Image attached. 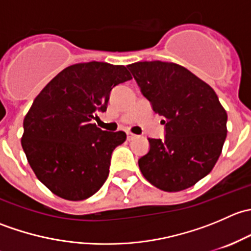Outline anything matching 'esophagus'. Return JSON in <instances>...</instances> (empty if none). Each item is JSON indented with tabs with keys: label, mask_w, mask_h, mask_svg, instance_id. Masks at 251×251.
<instances>
[{
	"label": "esophagus",
	"mask_w": 251,
	"mask_h": 251,
	"mask_svg": "<svg viewBox=\"0 0 251 251\" xmlns=\"http://www.w3.org/2000/svg\"><path fill=\"white\" fill-rule=\"evenodd\" d=\"M133 138H136V135H133V133L131 132H127V141H132Z\"/></svg>",
	"instance_id": "esophagus-1"
}]
</instances>
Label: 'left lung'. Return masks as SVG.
Segmentation results:
<instances>
[{"label": "left lung", "mask_w": 251, "mask_h": 251, "mask_svg": "<svg viewBox=\"0 0 251 251\" xmlns=\"http://www.w3.org/2000/svg\"><path fill=\"white\" fill-rule=\"evenodd\" d=\"M153 110L163 116L166 135L148 138L138 160L144 178L165 192L194 186L214 169L227 136V113L215 91L175 63L127 65Z\"/></svg>", "instance_id": "1"}]
</instances>
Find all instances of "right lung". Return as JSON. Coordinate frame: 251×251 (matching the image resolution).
<instances>
[{
	"label": "right lung",
	"instance_id": "right-lung-1",
	"mask_svg": "<svg viewBox=\"0 0 251 251\" xmlns=\"http://www.w3.org/2000/svg\"><path fill=\"white\" fill-rule=\"evenodd\" d=\"M131 78L124 65L77 63L35 98L24 118L22 147L32 171L53 194L77 201L103 186L111 153L126 133L103 131L92 120L107 110L113 87Z\"/></svg>",
	"mask_w": 251,
	"mask_h": 251
}]
</instances>
